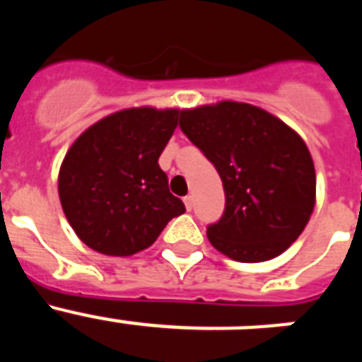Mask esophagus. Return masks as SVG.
I'll list each match as a JSON object with an SVG mask.
<instances>
[{"label":"esophagus","mask_w":362,"mask_h":362,"mask_svg":"<svg viewBox=\"0 0 362 362\" xmlns=\"http://www.w3.org/2000/svg\"><path fill=\"white\" fill-rule=\"evenodd\" d=\"M185 206H187V210H192V209H194V197H192V196H187V197H185Z\"/></svg>","instance_id":"esophagus-1"}]
</instances>
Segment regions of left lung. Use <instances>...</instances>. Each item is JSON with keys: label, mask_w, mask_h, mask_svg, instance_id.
<instances>
[{"label": "left lung", "mask_w": 362, "mask_h": 362, "mask_svg": "<svg viewBox=\"0 0 362 362\" xmlns=\"http://www.w3.org/2000/svg\"><path fill=\"white\" fill-rule=\"evenodd\" d=\"M179 127L225 188V214L206 230L214 248L239 263L283 254L315 206V168L303 137L270 112L238 101L181 110Z\"/></svg>", "instance_id": "1"}]
</instances>
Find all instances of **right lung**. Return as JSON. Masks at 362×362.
Segmentation results:
<instances>
[{
  "label": "right lung",
  "mask_w": 362,
  "mask_h": 362,
  "mask_svg": "<svg viewBox=\"0 0 362 362\" xmlns=\"http://www.w3.org/2000/svg\"><path fill=\"white\" fill-rule=\"evenodd\" d=\"M179 114V108H124L72 143L59 166L57 192L70 226L88 248L134 255L185 212L158 163Z\"/></svg>",
  "instance_id": "add662e5"
}]
</instances>
